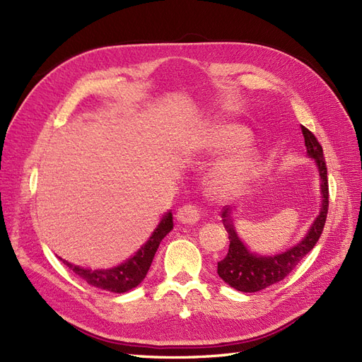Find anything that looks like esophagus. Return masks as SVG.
<instances>
[{
	"label": "esophagus",
	"instance_id": "esophagus-1",
	"mask_svg": "<svg viewBox=\"0 0 362 362\" xmlns=\"http://www.w3.org/2000/svg\"><path fill=\"white\" fill-rule=\"evenodd\" d=\"M199 217H201V211H199V208L196 206L194 204H185V205H182L180 210H178V213H177V218H178L181 223H189V225L196 223V222L199 221Z\"/></svg>",
	"mask_w": 362,
	"mask_h": 362
}]
</instances>
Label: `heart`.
<instances>
[{
	"label": "heart",
	"instance_id": "heart-1",
	"mask_svg": "<svg viewBox=\"0 0 362 362\" xmlns=\"http://www.w3.org/2000/svg\"><path fill=\"white\" fill-rule=\"evenodd\" d=\"M250 133L235 124L213 125L204 137V149L213 154L235 152L247 146ZM261 161L257 152L243 151L218 163L210 173L208 189L217 198H233L242 193L254 181L259 170Z\"/></svg>",
	"mask_w": 362,
	"mask_h": 362
}]
</instances>
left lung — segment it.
<instances>
[{"instance_id":"obj_1","label":"left lung","mask_w":362,"mask_h":362,"mask_svg":"<svg viewBox=\"0 0 362 362\" xmlns=\"http://www.w3.org/2000/svg\"><path fill=\"white\" fill-rule=\"evenodd\" d=\"M302 134L305 139V146L308 157L314 158L317 169H319L322 181V208L314 223L311 225L308 234L303 237L300 243L287 252L273 257H259L250 254L247 247L238 238L234 225L231 223V208L225 206L222 211L223 225L228 231L229 249L226 257L217 262V273L228 286L243 293H255L264 290L273 284L288 276L291 270L299 264L303 257L319 242L322 231L326 223L327 206H329V185H327V169L323 158V148L319 140L308 128L302 127Z\"/></svg>"}]
</instances>
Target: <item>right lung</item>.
<instances>
[{
    "mask_svg": "<svg viewBox=\"0 0 362 362\" xmlns=\"http://www.w3.org/2000/svg\"><path fill=\"white\" fill-rule=\"evenodd\" d=\"M173 228V217L172 213H168L161 218L160 225L152 235L149 237L148 242L141 246L134 257H131L124 264H120L113 269L107 270H90L83 269L80 266H74L71 262L64 261L76 276H80L83 281H86L89 286L107 290L112 293H125L131 288L137 287L139 284L145 279L146 273L151 267V262L154 259L156 252L160 246L161 240L166 237Z\"/></svg>",
    "mask_w": 362,
    "mask_h": 362,
    "instance_id": "add662e5",
    "label": "right lung"
}]
</instances>
